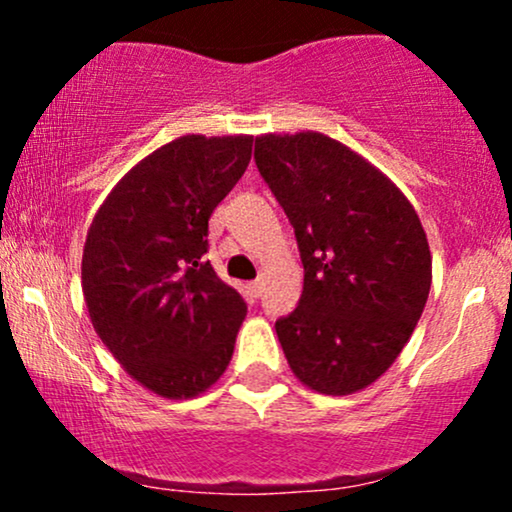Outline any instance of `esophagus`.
Here are the masks:
<instances>
[{"instance_id": "34e87169", "label": "esophagus", "mask_w": 512, "mask_h": 512, "mask_svg": "<svg viewBox=\"0 0 512 512\" xmlns=\"http://www.w3.org/2000/svg\"><path fill=\"white\" fill-rule=\"evenodd\" d=\"M248 291H250V296H252V298H260V296H262V281H260V279L250 281V284H248Z\"/></svg>"}]
</instances>
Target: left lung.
<instances>
[{
	"label": "left lung",
	"mask_w": 512,
	"mask_h": 512,
	"mask_svg": "<svg viewBox=\"0 0 512 512\" xmlns=\"http://www.w3.org/2000/svg\"><path fill=\"white\" fill-rule=\"evenodd\" d=\"M255 163L305 272L298 308L276 320L286 361L322 395L363 390L424 313L431 250L419 216L378 168L320 132L257 137Z\"/></svg>",
	"instance_id": "left-lung-1"
}]
</instances>
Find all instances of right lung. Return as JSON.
<instances>
[{
	"instance_id": "right-lung-1",
	"label": "right lung",
	"mask_w": 512,
	"mask_h": 512,
	"mask_svg": "<svg viewBox=\"0 0 512 512\" xmlns=\"http://www.w3.org/2000/svg\"><path fill=\"white\" fill-rule=\"evenodd\" d=\"M252 137L187 134L115 185L88 228V315L134 380L168 399L221 378L248 305L216 276L209 216L243 178Z\"/></svg>"
}]
</instances>
